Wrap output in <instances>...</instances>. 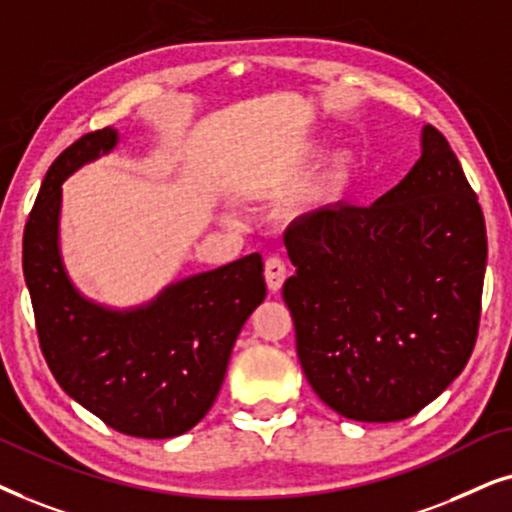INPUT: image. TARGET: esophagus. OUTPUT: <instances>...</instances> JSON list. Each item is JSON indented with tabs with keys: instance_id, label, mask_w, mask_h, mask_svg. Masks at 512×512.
<instances>
[{
	"instance_id": "esophagus-1",
	"label": "esophagus",
	"mask_w": 512,
	"mask_h": 512,
	"mask_svg": "<svg viewBox=\"0 0 512 512\" xmlns=\"http://www.w3.org/2000/svg\"><path fill=\"white\" fill-rule=\"evenodd\" d=\"M285 276H288V264H285L283 257L271 255L267 264H264V278H267L269 292H274V295H276V292L283 288Z\"/></svg>"
}]
</instances>
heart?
I'll return each mask as SVG.
<instances>
[{"label": "heart", "instance_id": "b5f03b06", "mask_svg": "<svg viewBox=\"0 0 512 512\" xmlns=\"http://www.w3.org/2000/svg\"><path fill=\"white\" fill-rule=\"evenodd\" d=\"M318 145H306L304 154H316ZM358 170V156L351 149H335L330 156H327L323 173H320V189L327 196H335L344 192L349 187Z\"/></svg>", "mask_w": 512, "mask_h": 512}]
</instances>
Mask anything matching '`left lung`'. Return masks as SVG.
<instances>
[{
	"label": "left lung",
	"mask_w": 512,
	"mask_h": 512,
	"mask_svg": "<svg viewBox=\"0 0 512 512\" xmlns=\"http://www.w3.org/2000/svg\"><path fill=\"white\" fill-rule=\"evenodd\" d=\"M283 285L313 391L353 421H400L438 398L478 339L485 215L438 128L372 206L335 203L285 229Z\"/></svg>",
	"instance_id": "8db88e82"
}]
</instances>
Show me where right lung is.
Segmentation results:
<instances>
[{
    "instance_id": "1",
    "label": "right lung",
    "mask_w": 512,
    "mask_h": 512,
    "mask_svg": "<svg viewBox=\"0 0 512 512\" xmlns=\"http://www.w3.org/2000/svg\"><path fill=\"white\" fill-rule=\"evenodd\" d=\"M119 142L88 133L46 173L25 224L23 274L39 346L60 388L109 428L163 440L206 417L238 332L267 297L260 252L170 283L152 302L109 309L74 288L60 255L63 182Z\"/></svg>"
}]
</instances>
